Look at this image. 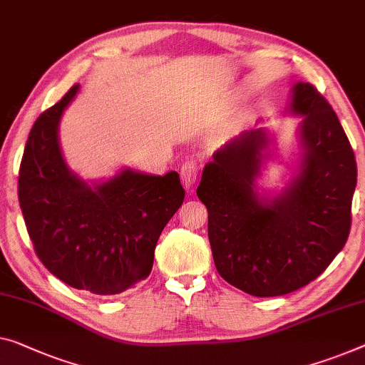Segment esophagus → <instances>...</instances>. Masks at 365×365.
Listing matches in <instances>:
<instances>
[{"label": "esophagus", "instance_id": "esophagus-1", "mask_svg": "<svg viewBox=\"0 0 365 365\" xmlns=\"http://www.w3.org/2000/svg\"><path fill=\"white\" fill-rule=\"evenodd\" d=\"M180 178H182V183L183 187L190 190L197 182L198 178V164L195 160H188L185 162L180 168Z\"/></svg>", "mask_w": 365, "mask_h": 365}]
</instances>
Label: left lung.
<instances>
[{
	"instance_id": "8db88e82",
	"label": "left lung",
	"mask_w": 365,
	"mask_h": 365,
	"mask_svg": "<svg viewBox=\"0 0 365 365\" xmlns=\"http://www.w3.org/2000/svg\"><path fill=\"white\" fill-rule=\"evenodd\" d=\"M290 113L302 116L298 173L274 198L255 178L270 138L259 128L217 149L197 188L208 210L217 274L254 297H279L308 285L344 247L357 183L354 150L333 108L313 85L292 88Z\"/></svg>"
}]
</instances>
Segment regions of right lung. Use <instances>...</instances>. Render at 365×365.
Wrapping results in <instances>:
<instances>
[{
  "mask_svg": "<svg viewBox=\"0 0 365 365\" xmlns=\"http://www.w3.org/2000/svg\"><path fill=\"white\" fill-rule=\"evenodd\" d=\"M78 91L36 119L19 167L18 195L27 232L46 269L95 295H116L148 279L155 244L185 190L177 172L164 177L124 168L86 183L67 167L58 123Z\"/></svg>",
  "mask_w": 365,
  "mask_h": 365,
  "instance_id": "1",
  "label": "right lung"
}]
</instances>
